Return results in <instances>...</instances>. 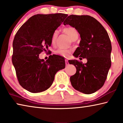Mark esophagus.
<instances>
[{
    "label": "esophagus",
    "instance_id": "obj_1",
    "mask_svg": "<svg viewBox=\"0 0 123 123\" xmlns=\"http://www.w3.org/2000/svg\"><path fill=\"white\" fill-rule=\"evenodd\" d=\"M65 64H66V65H69V62H68V60H67V59L65 60Z\"/></svg>",
    "mask_w": 123,
    "mask_h": 123
}]
</instances>
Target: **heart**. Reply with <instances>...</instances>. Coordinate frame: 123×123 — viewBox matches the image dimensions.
Listing matches in <instances>:
<instances>
[{
  "instance_id": "1",
  "label": "heart",
  "mask_w": 123,
  "mask_h": 123,
  "mask_svg": "<svg viewBox=\"0 0 123 123\" xmlns=\"http://www.w3.org/2000/svg\"><path fill=\"white\" fill-rule=\"evenodd\" d=\"M63 31L69 36L72 41H75L78 37V34L75 28L69 27H66L63 29ZM58 35V31H55L52 35L51 38V43L52 45H54L56 43ZM71 52V49H64V48H59L55 51V53L57 55L63 56L64 57H67L69 54Z\"/></svg>"
}]
</instances>
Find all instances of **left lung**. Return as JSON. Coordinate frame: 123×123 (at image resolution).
<instances>
[{
  "instance_id": "8db88e82",
  "label": "left lung",
  "mask_w": 123,
  "mask_h": 123,
  "mask_svg": "<svg viewBox=\"0 0 123 123\" xmlns=\"http://www.w3.org/2000/svg\"><path fill=\"white\" fill-rule=\"evenodd\" d=\"M63 24L75 28L80 35L79 47L73 55L87 60L86 64L69 60L76 68V74L70 77L71 85L82 93H94L104 86L111 66L112 46L108 34L99 22L88 15H70Z\"/></svg>"
}]
</instances>
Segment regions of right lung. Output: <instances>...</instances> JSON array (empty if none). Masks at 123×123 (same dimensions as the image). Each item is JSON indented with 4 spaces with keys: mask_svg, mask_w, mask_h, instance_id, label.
Returning <instances> with one entry per match:
<instances>
[{
    "mask_svg": "<svg viewBox=\"0 0 123 123\" xmlns=\"http://www.w3.org/2000/svg\"><path fill=\"white\" fill-rule=\"evenodd\" d=\"M67 16L37 14L28 19L16 33L12 62L19 84L28 91L36 93L48 89L56 73L65 68L64 57L53 54L45 61L40 59L39 54L48 51L52 35Z\"/></svg>",
    "mask_w": 123,
    "mask_h": 123,
    "instance_id": "right-lung-1",
    "label": "right lung"
}]
</instances>
